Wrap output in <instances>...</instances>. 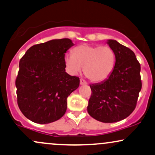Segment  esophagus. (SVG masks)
I'll list each match as a JSON object with an SVG mask.
<instances>
[{"label":"esophagus","mask_w":155,"mask_h":155,"mask_svg":"<svg viewBox=\"0 0 155 155\" xmlns=\"http://www.w3.org/2000/svg\"><path fill=\"white\" fill-rule=\"evenodd\" d=\"M80 83H81V85H87V82L85 81H84L83 79H81V81H80Z\"/></svg>","instance_id":"obj_1"}]
</instances>
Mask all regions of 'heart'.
<instances>
[{
	"label": "heart",
	"mask_w": 155,
	"mask_h": 155,
	"mask_svg": "<svg viewBox=\"0 0 155 155\" xmlns=\"http://www.w3.org/2000/svg\"><path fill=\"white\" fill-rule=\"evenodd\" d=\"M64 62L71 74L79 73L84 68L85 75L91 81L100 83L112 74L116 64V54L109 46L85 44L76 47L73 54H67Z\"/></svg>",
	"instance_id": "obj_1"
}]
</instances>
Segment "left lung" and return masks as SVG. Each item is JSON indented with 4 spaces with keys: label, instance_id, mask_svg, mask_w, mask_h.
Instances as JSON below:
<instances>
[{
    "label": "left lung",
    "instance_id": "8db88e82",
    "mask_svg": "<svg viewBox=\"0 0 155 155\" xmlns=\"http://www.w3.org/2000/svg\"><path fill=\"white\" fill-rule=\"evenodd\" d=\"M107 44L115 52V68L106 81L90 85L92 95L87 109L97 121L114 123L128 117L136 107L142 89L141 67L130 49L116 40Z\"/></svg>",
    "mask_w": 155,
    "mask_h": 155
}]
</instances>
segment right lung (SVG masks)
I'll list each match as a JSON object with an SVG mask.
<instances>
[{
    "label": "right lung",
    "instance_id": "add662e5",
    "mask_svg": "<svg viewBox=\"0 0 155 155\" xmlns=\"http://www.w3.org/2000/svg\"><path fill=\"white\" fill-rule=\"evenodd\" d=\"M74 45L70 39L32 46L19 62L17 101L22 114L34 123H51L63 116L67 98L80 79L65 72L64 54Z\"/></svg>",
    "mask_w": 155,
    "mask_h": 155
}]
</instances>
